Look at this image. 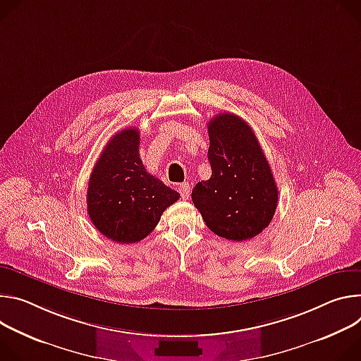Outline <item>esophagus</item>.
<instances>
[{
	"label": "esophagus",
	"mask_w": 361,
	"mask_h": 361,
	"mask_svg": "<svg viewBox=\"0 0 361 361\" xmlns=\"http://www.w3.org/2000/svg\"><path fill=\"white\" fill-rule=\"evenodd\" d=\"M179 193L182 196V199H188L189 197V193H190V185L188 182L185 183H180L179 185Z\"/></svg>",
	"instance_id": "1"
}]
</instances>
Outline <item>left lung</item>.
Instances as JSON below:
<instances>
[{
    "label": "left lung",
    "instance_id": "obj_1",
    "mask_svg": "<svg viewBox=\"0 0 361 361\" xmlns=\"http://www.w3.org/2000/svg\"><path fill=\"white\" fill-rule=\"evenodd\" d=\"M208 133L212 176L195 185L192 202L214 233L247 241L274 218L278 205L274 175L254 130L239 116H215Z\"/></svg>",
    "mask_w": 361,
    "mask_h": 361
}]
</instances>
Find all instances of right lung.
Wrapping results in <instances>:
<instances>
[{
  "instance_id": "right-lung-1",
  "label": "right lung",
  "mask_w": 361,
  "mask_h": 361,
  "mask_svg": "<svg viewBox=\"0 0 361 361\" xmlns=\"http://www.w3.org/2000/svg\"><path fill=\"white\" fill-rule=\"evenodd\" d=\"M139 145L136 128L116 133L89 179L87 214L104 236L118 244L142 241L180 196L145 169Z\"/></svg>"
}]
</instances>
